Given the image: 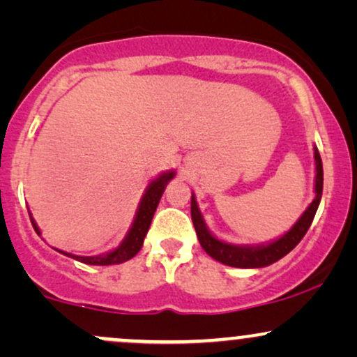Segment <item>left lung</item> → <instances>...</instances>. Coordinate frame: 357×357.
<instances>
[{"label": "left lung", "mask_w": 357, "mask_h": 357, "mask_svg": "<svg viewBox=\"0 0 357 357\" xmlns=\"http://www.w3.org/2000/svg\"><path fill=\"white\" fill-rule=\"evenodd\" d=\"M314 158H315V198L309 204V208L304 211V215L298 218V221L292 227V230L285 233L282 238H278L272 243L264 245V247H236V245L225 243L211 235L208 231L206 225H204L202 213L198 210L195 195L191 196V220L195 225L196 235H198L199 245H202L204 252L211 258L221 261L225 265L238 268H260L267 267V265L275 264L287 253L292 252L297 247L298 241L304 238V235L312 225V220L317 211L319 203L322 198V184H324V171H322V159L319 154L317 147H314Z\"/></svg>", "instance_id": "obj_1"}]
</instances>
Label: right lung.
<instances>
[{
	"label": "right lung",
	"instance_id": "right-lung-1",
	"mask_svg": "<svg viewBox=\"0 0 357 357\" xmlns=\"http://www.w3.org/2000/svg\"><path fill=\"white\" fill-rule=\"evenodd\" d=\"M173 178H174V171H169V173H165L159 176V178H155L154 181L147 186L144 196H142L141 199V204H139L136 220H134L132 227H130V230L127 233L124 241L121 243V247L114 250V252L107 253V255H100V257H77V255H70V253H65V255L75 258V260L84 261V264H89V265H116V264H122V261L129 260V258H132L134 255H137L139 250L142 248V243H144V236L147 235V230H149L154 211L155 208H158L162 192H165L166 184ZM31 225H33L35 231L40 235V230L35 225L33 218H31Z\"/></svg>",
	"mask_w": 357,
	"mask_h": 357
}]
</instances>
